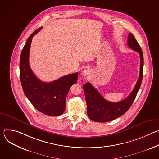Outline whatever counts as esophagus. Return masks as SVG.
<instances>
[{"mask_svg":"<svg viewBox=\"0 0 159 159\" xmlns=\"http://www.w3.org/2000/svg\"><path fill=\"white\" fill-rule=\"evenodd\" d=\"M90 74V70L89 69H85L82 72V74L84 76H86Z\"/></svg>","mask_w":159,"mask_h":159,"instance_id":"obj_1","label":"esophagus"}]
</instances>
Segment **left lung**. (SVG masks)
<instances>
[{"label": "left lung", "mask_w": 159, "mask_h": 159, "mask_svg": "<svg viewBox=\"0 0 159 159\" xmlns=\"http://www.w3.org/2000/svg\"><path fill=\"white\" fill-rule=\"evenodd\" d=\"M128 45L132 50L139 53L140 66L139 77L137 84L132 92L126 99L117 102H109L106 100L90 83L87 82L83 86L87 104V115L94 121L105 123L116 119L129 109L137 96L142 81L143 56L139 43L132 33H129L128 35Z\"/></svg>", "instance_id": "obj_1"}]
</instances>
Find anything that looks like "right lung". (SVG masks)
<instances>
[{
    "label": "right lung",
    "instance_id": "right-lung-1",
    "mask_svg": "<svg viewBox=\"0 0 159 159\" xmlns=\"http://www.w3.org/2000/svg\"><path fill=\"white\" fill-rule=\"evenodd\" d=\"M41 29L29 36L21 52L20 79L25 96L34 107L44 115L57 116L65 110L66 96L71 86L77 82L78 73L65 75L52 82H44L36 77L30 66L29 54L32 38Z\"/></svg>",
    "mask_w": 159,
    "mask_h": 159
}]
</instances>
